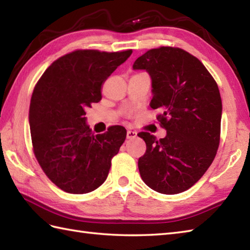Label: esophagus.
<instances>
[{"mask_svg":"<svg viewBox=\"0 0 250 250\" xmlns=\"http://www.w3.org/2000/svg\"><path fill=\"white\" fill-rule=\"evenodd\" d=\"M136 136H137V133L135 131L129 130L128 132H126V139H128V140H133V139H135Z\"/></svg>","mask_w":250,"mask_h":250,"instance_id":"1","label":"esophagus"}]
</instances>
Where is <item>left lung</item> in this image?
Wrapping results in <instances>:
<instances>
[{
	"mask_svg": "<svg viewBox=\"0 0 250 250\" xmlns=\"http://www.w3.org/2000/svg\"><path fill=\"white\" fill-rule=\"evenodd\" d=\"M133 70L151 78L150 107L167 130L157 140L148 132L137 135L147 149L139 159L141 177L148 187L164 194L188 190L203 176L219 146L222 103L214 78L199 59L173 47L148 50Z\"/></svg>",
	"mask_w": 250,
	"mask_h": 250,
	"instance_id": "1",
	"label": "left lung"
}]
</instances>
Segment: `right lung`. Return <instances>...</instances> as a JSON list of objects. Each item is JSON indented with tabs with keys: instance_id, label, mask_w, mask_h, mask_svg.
Masks as SVG:
<instances>
[{
	"instance_id": "1",
	"label": "right lung",
	"mask_w": 250,
	"mask_h": 250,
	"mask_svg": "<svg viewBox=\"0 0 250 250\" xmlns=\"http://www.w3.org/2000/svg\"><path fill=\"white\" fill-rule=\"evenodd\" d=\"M131 54L73 51L52 63L36 83L29 110L34 155L48 178L65 192H91L107 178L126 131L114 125L93 134L84 115L102 99L106 79Z\"/></svg>"
}]
</instances>
